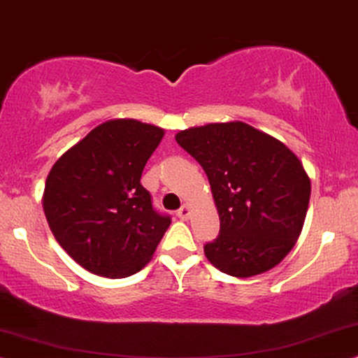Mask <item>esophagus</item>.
<instances>
[{"instance_id": "1", "label": "esophagus", "mask_w": 358, "mask_h": 358, "mask_svg": "<svg viewBox=\"0 0 358 358\" xmlns=\"http://www.w3.org/2000/svg\"><path fill=\"white\" fill-rule=\"evenodd\" d=\"M176 214H178V217H179V219H182V220H187V219H189V215H191V207L184 204V206L180 207V209H179L178 213H176Z\"/></svg>"}]
</instances>
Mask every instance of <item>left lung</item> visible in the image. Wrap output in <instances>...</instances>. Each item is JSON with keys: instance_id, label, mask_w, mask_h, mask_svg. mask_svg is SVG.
<instances>
[{"instance_id": "obj_1", "label": "left lung", "mask_w": 358, "mask_h": 358, "mask_svg": "<svg viewBox=\"0 0 358 358\" xmlns=\"http://www.w3.org/2000/svg\"><path fill=\"white\" fill-rule=\"evenodd\" d=\"M176 141L202 166L220 219L204 254L220 272L252 277L292 250L306 220L310 179L284 143L241 121L189 127Z\"/></svg>"}]
</instances>
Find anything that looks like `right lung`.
<instances>
[{
    "label": "right lung",
    "instance_id": "right-lung-1",
    "mask_svg": "<svg viewBox=\"0 0 358 358\" xmlns=\"http://www.w3.org/2000/svg\"><path fill=\"white\" fill-rule=\"evenodd\" d=\"M164 129L136 119L94 127L51 167L43 209L52 236L91 273L122 279L139 272L171 224L154 210L141 176Z\"/></svg>",
    "mask_w": 358,
    "mask_h": 358
}]
</instances>
